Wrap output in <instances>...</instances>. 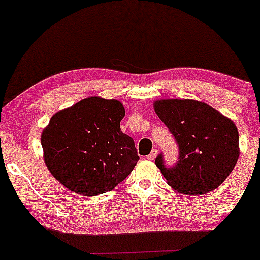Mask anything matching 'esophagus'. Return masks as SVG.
<instances>
[{
	"label": "esophagus",
	"mask_w": 260,
	"mask_h": 260,
	"mask_svg": "<svg viewBox=\"0 0 260 260\" xmlns=\"http://www.w3.org/2000/svg\"><path fill=\"white\" fill-rule=\"evenodd\" d=\"M157 152H158L157 149H154V150H152L150 154L147 156V159H149V161H152V159H155L156 156H157Z\"/></svg>",
	"instance_id": "1"
}]
</instances>
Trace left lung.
<instances>
[{
    "label": "left lung",
    "mask_w": 260,
    "mask_h": 260,
    "mask_svg": "<svg viewBox=\"0 0 260 260\" xmlns=\"http://www.w3.org/2000/svg\"><path fill=\"white\" fill-rule=\"evenodd\" d=\"M154 110L179 144L175 167L167 168L162 154L155 161L167 183L186 195L216 189L239 158V134L233 120L195 99H157Z\"/></svg>",
    "instance_id": "1"
}]
</instances>
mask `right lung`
Here are the masks:
<instances>
[{
	"mask_svg": "<svg viewBox=\"0 0 260 260\" xmlns=\"http://www.w3.org/2000/svg\"><path fill=\"white\" fill-rule=\"evenodd\" d=\"M125 109L117 99L87 97L52 116L42 130L45 165L73 193L112 190L140 157L134 140L120 130Z\"/></svg>",
	"mask_w": 260,
	"mask_h": 260,
	"instance_id": "1",
	"label": "right lung"
}]
</instances>
